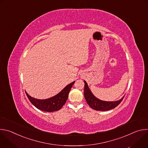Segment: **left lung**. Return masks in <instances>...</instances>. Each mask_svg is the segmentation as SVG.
<instances>
[{
	"instance_id": "left-lung-1",
	"label": "left lung",
	"mask_w": 148,
	"mask_h": 148,
	"mask_svg": "<svg viewBox=\"0 0 148 148\" xmlns=\"http://www.w3.org/2000/svg\"><path fill=\"white\" fill-rule=\"evenodd\" d=\"M84 82L85 83L84 84V97H85V99L89 106L93 110L105 111L114 109L118 106L124 98L123 96L121 99L116 101H104L100 100L92 94L88 86L87 82L86 81H84Z\"/></svg>"
}]
</instances>
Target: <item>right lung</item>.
<instances>
[{"label": "right lung", "mask_w": 148, "mask_h": 148, "mask_svg": "<svg viewBox=\"0 0 148 148\" xmlns=\"http://www.w3.org/2000/svg\"><path fill=\"white\" fill-rule=\"evenodd\" d=\"M75 81L67 85L56 95L46 99H38L30 96L26 92V95L31 103L37 109L46 112H54L60 110L67 100L69 92Z\"/></svg>", "instance_id": "obj_1"}]
</instances>
